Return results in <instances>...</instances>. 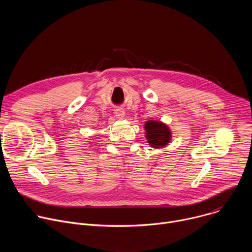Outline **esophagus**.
I'll return each instance as SVG.
<instances>
[{"mask_svg": "<svg viewBox=\"0 0 252 252\" xmlns=\"http://www.w3.org/2000/svg\"><path fill=\"white\" fill-rule=\"evenodd\" d=\"M115 114H116V117L118 119H124L125 118V111L123 109H116L115 110Z\"/></svg>", "mask_w": 252, "mask_h": 252, "instance_id": "34e87169", "label": "esophagus"}]
</instances>
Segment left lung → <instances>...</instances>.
Segmentation results:
<instances>
[{"mask_svg":"<svg viewBox=\"0 0 252 252\" xmlns=\"http://www.w3.org/2000/svg\"><path fill=\"white\" fill-rule=\"evenodd\" d=\"M147 130V138L153 148H163L170 140V130L168 127L160 123L148 121L145 125Z\"/></svg>","mask_w":252,"mask_h":252,"instance_id":"8db88e82","label":"left lung"}]
</instances>
